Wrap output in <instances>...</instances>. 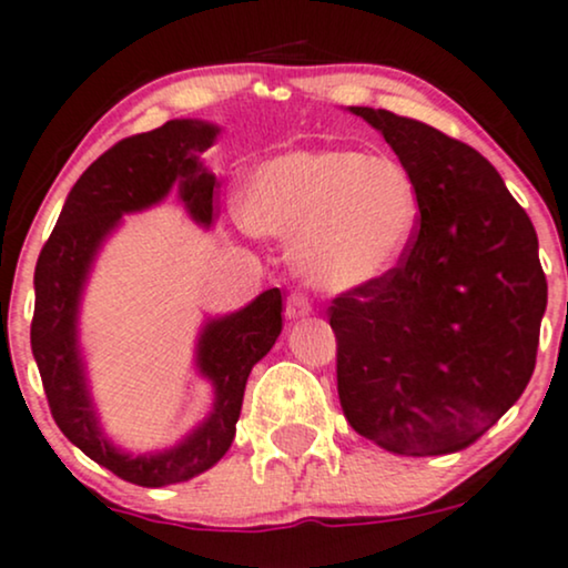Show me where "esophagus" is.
<instances>
[{
	"label": "esophagus",
	"instance_id": "1",
	"mask_svg": "<svg viewBox=\"0 0 568 568\" xmlns=\"http://www.w3.org/2000/svg\"><path fill=\"white\" fill-rule=\"evenodd\" d=\"M310 312H312L310 298H306L304 293H291L288 302H285V317L302 320V317H310Z\"/></svg>",
	"mask_w": 568,
	"mask_h": 568
}]
</instances>
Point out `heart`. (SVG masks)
I'll return each instance as SVG.
<instances>
[{"label": "heart", "mask_w": 568, "mask_h": 568, "mask_svg": "<svg viewBox=\"0 0 568 568\" xmlns=\"http://www.w3.org/2000/svg\"><path fill=\"white\" fill-rule=\"evenodd\" d=\"M237 214L291 243V264L320 293H354L392 275L413 248L420 193L394 159L352 148L288 150L245 176Z\"/></svg>", "instance_id": "b5f03b06"}]
</instances>
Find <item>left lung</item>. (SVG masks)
<instances>
[{
  "mask_svg": "<svg viewBox=\"0 0 568 568\" xmlns=\"http://www.w3.org/2000/svg\"><path fill=\"white\" fill-rule=\"evenodd\" d=\"M349 111L413 174L420 224L392 275L331 306L341 407L394 455L457 453L535 373L548 306L537 232L479 150L381 108Z\"/></svg>",
  "mask_w": 568,
  "mask_h": 568,
  "instance_id": "1",
  "label": "left lung"
}]
</instances>
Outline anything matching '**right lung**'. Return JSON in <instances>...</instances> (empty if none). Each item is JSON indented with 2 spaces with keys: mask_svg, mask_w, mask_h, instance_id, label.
<instances>
[{
  "mask_svg": "<svg viewBox=\"0 0 568 568\" xmlns=\"http://www.w3.org/2000/svg\"><path fill=\"white\" fill-rule=\"evenodd\" d=\"M216 136L219 126L209 121L174 119L153 132L126 136L102 153L68 193L33 272L31 352L52 418L87 457L140 487L187 481L222 460L235 439L251 367L283 331V296L277 288L258 293L243 310L209 317L195 341V371L214 388L206 418L172 447L140 455L115 447L102 432L79 341L89 272L126 214L159 206L172 190L195 224L211 227L216 176L203 166L201 155Z\"/></svg>",
  "mask_w": 568,
  "mask_h": 568,
  "instance_id": "right-lung-1",
  "label": "right lung"
}]
</instances>
